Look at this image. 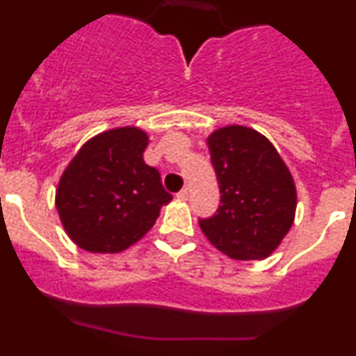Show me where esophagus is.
<instances>
[{
  "mask_svg": "<svg viewBox=\"0 0 356 356\" xmlns=\"http://www.w3.org/2000/svg\"><path fill=\"white\" fill-rule=\"evenodd\" d=\"M177 198L181 200V201H188L189 200V189L188 188L182 189V191L177 195Z\"/></svg>",
  "mask_w": 356,
  "mask_h": 356,
  "instance_id": "1",
  "label": "esophagus"
}]
</instances>
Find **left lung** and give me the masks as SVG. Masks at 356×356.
Returning a JSON list of instances; mask_svg holds the SVG:
<instances>
[{"instance_id": "8db88e82", "label": "left lung", "mask_w": 356, "mask_h": 356, "mask_svg": "<svg viewBox=\"0 0 356 356\" xmlns=\"http://www.w3.org/2000/svg\"><path fill=\"white\" fill-rule=\"evenodd\" d=\"M220 188L217 213L200 222L208 241L232 260L270 257L296 215V184L275 146L245 125H225L207 138Z\"/></svg>"}]
</instances>
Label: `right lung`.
<instances>
[{
    "label": "right lung",
    "instance_id": "obj_1",
    "mask_svg": "<svg viewBox=\"0 0 356 356\" xmlns=\"http://www.w3.org/2000/svg\"><path fill=\"white\" fill-rule=\"evenodd\" d=\"M149 138L134 125L92 136L63 170L55 207L67 236L89 253L113 254L141 241L172 196L143 160Z\"/></svg>",
    "mask_w": 356,
    "mask_h": 356
}]
</instances>
